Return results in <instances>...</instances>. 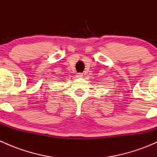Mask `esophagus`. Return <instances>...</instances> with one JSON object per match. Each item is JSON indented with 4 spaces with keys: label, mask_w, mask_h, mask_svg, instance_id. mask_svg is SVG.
<instances>
[{
    "label": "esophagus",
    "mask_w": 157,
    "mask_h": 157,
    "mask_svg": "<svg viewBox=\"0 0 157 157\" xmlns=\"http://www.w3.org/2000/svg\"><path fill=\"white\" fill-rule=\"evenodd\" d=\"M83 74H77L76 77H77V78H81V77H83Z\"/></svg>",
    "instance_id": "34e87169"
}]
</instances>
